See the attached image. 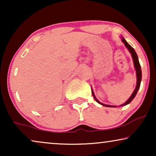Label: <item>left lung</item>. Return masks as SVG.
Here are the masks:
<instances>
[{
	"mask_svg": "<svg viewBox=\"0 0 156 156\" xmlns=\"http://www.w3.org/2000/svg\"><path fill=\"white\" fill-rule=\"evenodd\" d=\"M121 40H122V42L124 43L125 46L126 47V48H128V50L130 52V53L131 54V56H132V58H133V64H134V67H135V69H136V77H137V82H136V88L134 89L133 94H132L131 97L129 99L127 100L123 104H121V106H123L125 105H127V104H129V103H131V101H132L134 99V97H136V94H137L138 89L140 88V82H141V78H142V72H141V69H140V63H139V61H138V56H137V54H136V52H135V50H134V49L132 48V47L130 45V44L128 43V42L126 41V40L123 38V37H121ZM91 93H92V95L96 101H97L98 103L101 104L102 106H107V107H116V106H111V105H106V104H104L100 102L99 101H98V99L96 98V97L94 96V91L92 89H91Z\"/></svg>",
	"mask_w": 156,
	"mask_h": 156,
	"instance_id": "1",
	"label": "left lung"
}]
</instances>
